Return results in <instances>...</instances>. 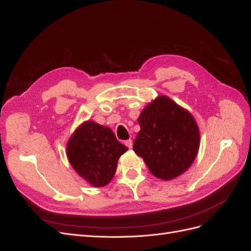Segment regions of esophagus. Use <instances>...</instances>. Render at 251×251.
<instances>
[{"label":"esophagus","mask_w":251,"mask_h":251,"mask_svg":"<svg viewBox=\"0 0 251 251\" xmlns=\"http://www.w3.org/2000/svg\"><path fill=\"white\" fill-rule=\"evenodd\" d=\"M125 144H126V146L128 149H132V147H133V141H132L131 139L126 140V141H125Z\"/></svg>","instance_id":"1"}]
</instances>
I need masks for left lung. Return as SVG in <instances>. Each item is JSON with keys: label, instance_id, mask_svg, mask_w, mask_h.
Wrapping results in <instances>:
<instances>
[{"label": "left lung", "instance_id": "obj_1", "mask_svg": "<svg viewBox=\"0 0 251 251\" xmlns=\"http://www.w3.org/2000/svg\"><path fill=\"white\" fill-rule=\"evenodd\" d=\"M140 131L133 150L150 172L162 180L183 174L198 154L199 127L192 114L168 96L150 102L138 118Z\"/></svg>", "mask_w": 251, "mask_h": 251}]
</instances>
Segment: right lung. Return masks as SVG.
<instances>
[{"instance_id":"1","label":"right lung","mask_w":251,"mask_h":251,"mask_svg":"<svg viewBox=\"0 0 251 251\" xmlns=\"http://www.w3.org/2000/svg\"><path fill=\"white\" fill-rule=\"evenodd\" d=\"M126 150L111 128L90 120L78 126L67 143L72 168L95 187H102L112 180L118 159Z\"/></svg>"}]
</instances>
